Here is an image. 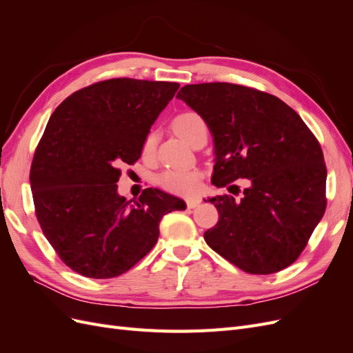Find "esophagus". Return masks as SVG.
I'll return each mask as SVG.
<instances>
[{
	"instance_id": "1",
	"label": "esophagus",
	"mask_w": 353,
	"mask_h": 353,
	"mask_svg": "<svg viewBox=\"0 0 353 353\" xmlns=\"http://www.w3.org/2000/svg\"><path fill=\"white\" fill-rule=\"evenodd\" d=\"M200 203H201L200 199H188L187 200V208L188 209H194V208H197L200 205Z\"/></svg>"
}]
</instances>
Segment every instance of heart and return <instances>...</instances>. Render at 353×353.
Segmentation results:
<instances>
[{
	"instance_id": "heart-1",
	"label": "heart",
	"mask_w": 353,
	"mask_h": 353,
	"mask_svg": "<svg viewBox=\"0 0 353 353\" xmlns=\"http://www.w3.org/2000/svg\"><path fill=\"white\" fill-rule=\"evenodd\" d=\"M201 126H206L205 122H203V119L197 113L193 112L181 113L172 121L174 132L188 144L193 141L196 132ZM154 141V134H148L143 145L144 154H150L153 152ZM200 178L201 174L197 169H170L159 176V184L165 190L170 191V193L191 196L197 191L200 185Z\"/></svg>"
}]
</instances>
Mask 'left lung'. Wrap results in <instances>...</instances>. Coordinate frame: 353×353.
Instances as JSON below:
<instances>
[{
    "instance_id": "8db88e82",
    "label": "left lung",
    "mask_w": 353,
    "mask_h": 353,
    "mask_svg": "<svg viewBox=\"0 0 353 353\" xmlns=\"http://www.w3.org/2000/svg\"><path fill=\"white\" fill-rule=\"evenodd\" d=\"M176 97L213 137L212 184L249 181L240 197L231 185L232 194L209 199L219 213L205 232L209 248L249 274L287 268L325 212L327 169L316 138L290 105L243 85H185Z\"/></svg>"
}]
</instances>
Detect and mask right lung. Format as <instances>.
Returning a JSON list of instances; mask_svg holds the SVG:
<instances>
[{
  "label": "right lung",
  "mask_w": 353,
  "mask_h": 353,
  "mask_svg": "<svg viewBox=\"0 0 353 353\" xmlns=\"http://www.w3.org/2000/svg\"><path fill=\"white\" fill-rule=\"evenodd\" d=\"M176 82L117 78L92 83L51 114L30 166L42 232L69 268L113 279L153 249L159 223L185 203L157 188L138 200L117 193L122 165L141 157L150 128Z\"/></svg>",
  "instance_id": "obj_1"
}]
</instances>
